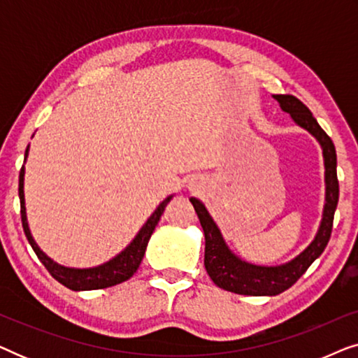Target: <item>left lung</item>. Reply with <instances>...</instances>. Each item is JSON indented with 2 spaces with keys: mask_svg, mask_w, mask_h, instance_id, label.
Here are the masks:
<instances>
[{
  "mask_svg": "<svg viewBox=\"0 0 358 358\" xmlns=\"http://www.w3.org/2000/svg\"><path fill=\"white\" fill-rule=\"evenodd\" d=\"M280 109L290 114L298 127L316 138L324 161V207L321 223L313 241L303 251L278 266H259L236 256L224 241L218 224L205 207L202 200L190 197L205 234V268L213 283L227 292L251 296H275L285 292L300 278L306 268L321 256L329 243L334 212L339 202V182H337V156L334 143L321 129L310 109L295 96L273 94Z\"/></svg>",
  "mask_w": 358,
  "mask_h": 358,
  "instance_id": "left-lung-1",
  "label": "left lung"
}]
</instances>
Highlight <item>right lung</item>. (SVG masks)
<instances>
[{"instance_id":"right-lung-1","label":"right lung","mask_w":358,"mask_h":358,"mask_svg":"<svg viewBox=\"0 0 358 358\" xmlns=\"http://www.w3.org/2000/svg\"><path fill=\"white\" fill-rule=\"evenodd\" d=\"M29 148L26 150V158H24V163L27 161L29 156ZM24 176H26V168L22 166L21 173H19V200H21V218H22V228L24 233H26V238L29 244H31L34 252L37 254V257L41 259V262L45 266V268L50 272V275L65 285L66 288L75 292H86V290H99V288H107L112 285H117V283H122L134 275L136 268L140 267L141 259L145 256L146 246H148V241L153 234L156 224H158L161 215H163L166 205L169 203V200L174 197L173 195H168L163 202H161L151 217L146 220L143 227L140 228V231L135 234V238L131 239L129 246H125L122 251L114 256L109 261L101 264V266L96 267H86V268H78V267H66L62 266L53 261L52 257H48L45 252L38 248V244L34 239L31 228H29L27 222V212H26V195H24Z\"/></svg>"}]
</instances>
